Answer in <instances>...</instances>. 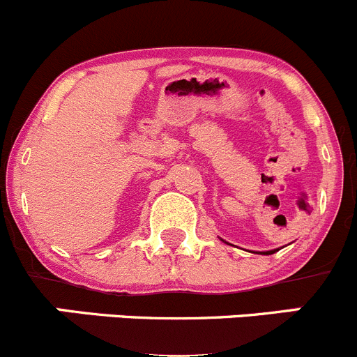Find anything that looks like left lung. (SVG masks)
I'll use <instances>...</instances> for the list:
<instances>
[{
	"label": "left lung",
	"instance_id": "left-lung-1",
	"mask_svg": "<svg viewBox=\"0 0 357 357\" xmlns=\"http://www.w3.org/2000/svg\"><path fill=\"white\" fill-rule=\"evenodd\" d=\"M272 252H275V251H266V252H263V255H272Z\"/></svg>",
	"mask_w": 357,
	"mask_h": 357
}]
</instances>
